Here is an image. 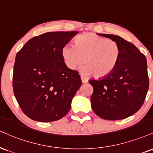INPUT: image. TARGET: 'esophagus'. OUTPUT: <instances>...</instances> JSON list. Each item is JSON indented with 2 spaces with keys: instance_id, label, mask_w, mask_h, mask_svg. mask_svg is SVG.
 Segmentation results:
<instances>
[{
  "instance_id": "obj_1",
  "label": "esophagus",
  "mask_w": 153,
  "mask_h": 153,
  "mask_svg": "<svg viewBox=\"0 0 153 153\" xmlns=\"http://www.w3.org/2000/svg\"><path fill=\"white\" fill-rule=\"evenodd\" d=\"M80 78H81V81L82 83H86V82H88V79L84 78L83 76H80Z\"/></svg>"
}]
</instances>
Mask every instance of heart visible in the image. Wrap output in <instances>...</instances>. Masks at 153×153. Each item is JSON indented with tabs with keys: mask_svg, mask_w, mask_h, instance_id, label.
Returning a JSON list of instances; mask_svg holds the SVG:
<instances>
[{
	"mask_svg": "<svg viewBox=\"0 0 153 153\" xmlns=\"http://www.w3.org/2000/svg\"><path fill=\"white\" fill-rule=\"evenodd\" d=\"M61 55L69 69L75 70L84 62L80 69L83 74L100 78L110 74L116 67L120 48L115 40L87 33L75 38V45L63 46Z\"/></svg>",
	"mask_w": 153,
	"mask_h": 153,
	"instance_id": "heart-1",
	"label": "heart"
}]
</instances>
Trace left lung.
<instances>
[{
    "label": "left lung",
    "instance_id": "1",
    "mask_svg": "<svg viewBox=\"0 0 153 153\" xmlns=\"http://www.w3.org/2000/svg\"><path fill=\"white\" fill-rule=\"evenodd\" d=\"M115 40L120 48L116 67L103 78L89 80L93 87L92 109L105 120L131 116L143 105L149 88L147 60L133 44L116 35L100 34Z\"/></svg>",
    "mask_w": 153,
    "mask_h": 153
}]
</instances>
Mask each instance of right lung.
<instances>
[{"instance_id": "right-lung-1", "label": "right lung", "mask_w": 153, "mask_h": 153, "mask_svg": "<svg viewBox=\"0 0 153 153\" xmlns=\"http://www.w3.org/2000/svg\"><path fill=\"white\" fill-rule=\"evenodd\" d=\"M78 31L48 32L29 40L15 60L13 88L27 117L52 122L64 117L82 85L80 75L69 69L61 50Z\"/></svg>"}]
</instances>
